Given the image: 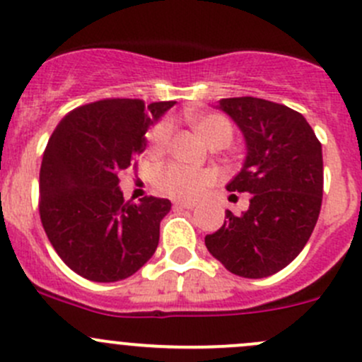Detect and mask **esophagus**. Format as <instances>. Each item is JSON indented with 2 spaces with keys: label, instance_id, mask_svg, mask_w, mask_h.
I'll return each instance as SVG.
<instances>
[{
  "label": "esophagus",
  "instance_id": "1",
  "mask_svg": "<svg viewBox=\"0 0 362 362\" xmlns=\"http://www.w3.org/2000/svg\"><path fill=\"white\" fill-rule=\"evenodd\" d=\"M175 208H184V210H192L196 206V203L192 202H175Z\"/></svg>",
  "mask_w": 362,
  "mask_h": 362
}]
</instances>
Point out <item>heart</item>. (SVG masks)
Returning a JSON list of instances; mask_svg holds the SVG:
<instances>
[{
	"label": "heart",
	"instance_id": "heart-1",
	"mask_svg": "<svg viewBox=\"0 0 362 362\" xmlns=\"http://www.w3.org/2000/svg\"><path fill=\"white\" fill-rule=\"evenodd\" d=\"M189 120L196 127L199 136L211 148H222L231 144L235 129H233V124L228 117L221 115V113H202V115H191ZM171 133H173L171 120H159L148 131V152L152 156L163 154L166 151L168 144H170ZM154 180L156 187L164 194L171 196V198L196 199L206 191V187L214 184L215 175L210 170H203V168H191L184 166V164L171 163L159 168Z\"/></svg>",
	"mask_w": 362,
	"mask_h": 362
}]
</instances>
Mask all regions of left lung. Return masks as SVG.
I'll list each match as a JSON object with an SVG mask.
<instances>
[{
	"label": "left lung",
	"mask_w": 362,
	"mask_h": 362,
	"mask_svg": "<svg viewBox=\"0 0 362 362\" xmlns=\"http://www.w3.org/2000/svg\"><path fill=\"white\" fill-rule=\"evenodd\" d=\"M245 136L247 159L229 192H250L242 215L226 211L204 245L228 272L264 279L308 242L322 204V145L305 117L286 105L242 96L218 101ZM235 196V194H231Z\"/></svg>",
	"instance_id": "8db88e82"
}]
</instances>
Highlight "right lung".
Here are the masks:
<instances>
[{
  "label": "right lung",
  "mask_w": 362,
  "mask_h": 362,
  "mask_svg": "<svg viewBox=\"0 0 362 362\" xmlns=\"http://www.w3.org/2000/svg\"><path fill=\"white\" fill-rule=\"evenodd\" d=\"M173 105L107 98L66 113L54 129L40 168V218L57 255L83 279L124 280L158 249L170 199L124 202L119 177L136 168L148 126Z\"/></svg>",
  "instance_id": "add662e5"
}]
</instances>
